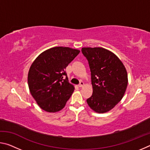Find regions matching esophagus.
I'll return each instance as SVG.
<instances>
[{
    "label": "esophagus",
    "mask_w": 150,
    "mask_h": 150,
    "mask_svg": "<svg viewBox=\"0 0 150 150\" xmlns=\"http://www.w3.org/2000/svg\"><path fill=\"white\" fill-rule=\"evenodd\" d=\"M83 85H84V83H83V81H81L79 85L78 86H79V87H83Z\"/></svg>",
    "instance_id": "1"
}]
</instances>
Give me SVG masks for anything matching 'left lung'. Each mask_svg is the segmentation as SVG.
Here are the masks:
<instances>
[{"label": "left lung", "mask_w": 150, "mask_h": 150, "mask_svg": "<svg viewBox=\"0 0 150 150\" xmlns=\"http://www.w3.org/2000/svg\"><path fill=\"white\" fill-rule=\"evenodd\" d=\"M91 73L93 94L89 107L97 113L112 110L122 100L128 85V74L116 55L103 47H83Z\"/></svg>", "instance_id": "left-lung-1"}]
</instances>
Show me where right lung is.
Returning a JSON list of instances; mask_svg holds the SVG:
<instances>
[{
  "mask_svg": "<svg viewBox=\"0 0 150 150\" xmlns=\"http://www.w3.org/2000/svg\"><path fill=\"white\" fill-rule=\"evenodd\" d=\"M79 52L68 47H52L32 63L28 83L30 93L42 110L56 112L65 107L75 89L65 70Z\"/></svg>",
  "mask_w": 150,
  "mask_h": 150,
  "instance_id": "right-lung-1",
  "label": "right lung"
}]
</instances>
